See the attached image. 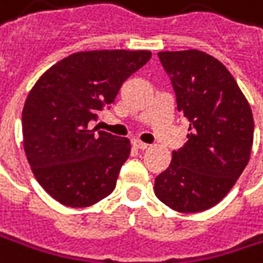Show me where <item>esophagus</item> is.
<instances>
[{"label": "esophagus", "instance_id": "esophagus-1", "mask_svg": "<svg viewBox=\"0 0 263 263\" xmlns=\"http://www.w3.org/2000/svg\"><path fill=\"white\" fill-rule=\"evenodd\" d=\"M133 145H135L136 148H141V150L148 148V144H145V142H142V141H139V139H133Z\"/></svg>", "mask_w": 263, "mask_h": 263}]
</instances>
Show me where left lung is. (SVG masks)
I'll return each mask as SVG.
<instances>
[{
  "label": "left lung",
  "mask_w": 263,
  "mask_h": 263,
  "mask_svg": "<svg viewBox=\"0 0 263 263\" xmlns=\"http://www.w3.org/2000/svg\"><path fill=\"white\" fill-rule=\"evenodd\" d=\"M171 77L177 108L189 121L184 147L155 178V195L178 212H201L224 198L250 161L254 121L237 82L212 55L158 52Z\"/></svg>",
  "instance_id": "obj_1"
}]
</instances>
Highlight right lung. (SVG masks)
Here are the masks:
<instances>
[{
  "label": "right lung",
  "instance_id": "add662e5",
  "mask_svg": "<svg viewBox=\"0 0 263 263\" xmlns=\"http://www.w3.org/2000/svg\"><path fill=\"white\" fill-rule=\"evenodd\" d=\"M150 51L76 52L51 66L23 108L24 152L37 181L57 201L86 208L110 195L130 141L91 128Z\"/></svg>",
  "mask_w": 263,
  "mask_h": 263
}]
</instances>
